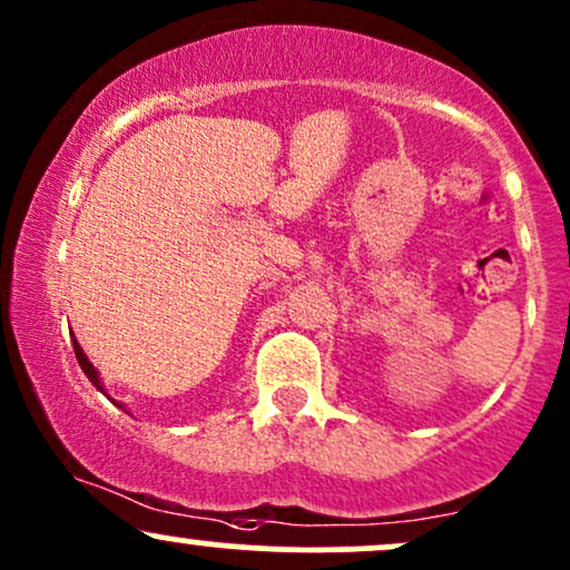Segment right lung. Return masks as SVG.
<instances>
[{
    "instance_id": "1",
    "label": "right lung",
    "mask_w": 570,
    "mask_h": 570,
    "mask_svg": "<svg viewBox=\"0 0 570 570\" xmlns=\"http://www.w3.org/2000/svg\"><path fill=\"white\" fill-rule=\"evenodd\" d=\"M71 345H75V356H77V364H80V367H82V372H85V375H88V381H90V383H94V385H96V389H98V391H101V394H107V389H104L101 377H98V372H96V367H94V364H90V362H88V356H85V353H82V348H80V343H77V340H71ZM107 399H112V396H109V394H107ZM112 404H117V407H120L122 412H128V410H126V404H122V402H117V399H112ZM128 415H130V412H128Z\"/></svg>"
}]
</instances>
